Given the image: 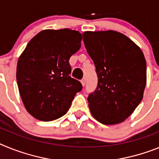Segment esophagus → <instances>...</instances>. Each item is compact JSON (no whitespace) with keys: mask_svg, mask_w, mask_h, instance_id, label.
Segmentation results:
<instances>
[{"mask_svg":"<svg viewBox=\"0 0 159 159\" xmlns=\"http://www.w3.org/2000/svg\"><path fill=\"white\" fill-rule=\"evenodd\" d=\"M81 84H82V85H85V82H86V79H85V78H82V79L81 80Z\"/></svg>","mask_w":159,"mask_h":159,"instance_id":"1","label":"esophagus"}]
</instances>
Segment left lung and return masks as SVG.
Instances as JSON below:
<instances>
[{
	"label": "left lung",
	"mask_w": 159,
	"mask_h": 159,
	"mask_svg": "<svg viewBox=\"0 0 159 159\" xmlns=\"http://www.w3.org/2000/svg\"><path fill=\"white\" fill-rule=\"evenodd\" d=\"M84 44L93 61L98 85L87 98L92 115L101 123L125 121L143 99L146 62L143 51L121 33L85 32Z\"/></svg>",
	"instance_id": "8db88e82"
}]
</instances>
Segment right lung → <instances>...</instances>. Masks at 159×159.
<instances>
[{"instance_id": "1", "label": "right lung", "mask_w": 159, "mask_h": 159, "mask_svg": "<svg viewBox=\"0 0 159 159\" xmlns=\"http://www.w3.org/2000/svg\"><path fill=\"white\" fill-rule=\"evenodd\" d=\"M81 34L69 29L46 30L32 38L18 59L16 81L24 106L33 117L49 121L67 113L82 89L71 78L70 57L81 48Z\"/></svg>"}]
</instances>
